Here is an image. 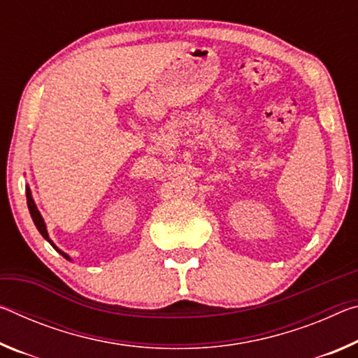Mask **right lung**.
I'll return each instance as SVG.
<instances>
[{"label": "right lung", "mask_w": 358, "mask_h": 358, "mask_svg": "<svg viewBox=\"0 0 358 358\" xmlns=\"http://www.w3.org/2000/svg\"><path fill=\"white\" fill-rule=\"evenodd\" d=\"M27 203H28V210H30V215H31V218H33V223H35V226L38 228V231L41 232V236H43L44 239H46L49 243H50V245H52V247L55 248L57 252H59V253L62 255V257L71 261V258L68 257V255H66L65 252H62L60 248H57V247H55V243L49 239L46 223H44V220H43V217H41V213H39V210H38V207H36V203H35V201H33V197H31V191H30V188H28V186H27Z\"/></svg>", "instance_id": "add662e5"}]
</instances>
